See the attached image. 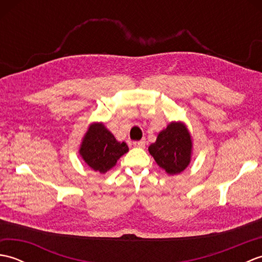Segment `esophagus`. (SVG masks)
Returning <instances> with one entry per match:
<instances>
[{"instance_id": "esophagus-1", "label": "esophagus", "mask_w": 262, "mask_h": 262, "mask_svg": "<svg viewBox=\"0 0 262 262\" xmlns=\"http://www.w3.org/2000/svg\"><path fill=\"white\" fill-rule=\"evenodd\" d=\"M145 144H146L145 140H141V141H138V142H134V143H133V145L136 146V147L144 148V147H145Z\"/></svg>"}]
</instances>
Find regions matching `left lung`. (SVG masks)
Listing matches in <instances>:
<instances>
[{
    "instance_id": "8db88e82",
    "label": "left lung",
    "mask_w": 262,
    "mask_h": 262,
    "mask_svg": "<svg viewBox=\"0 0 262 262\" xmlns=\"http://www.w3.org/2000/svg\"><path fill=\"white\" fill-rule=\"evenodd\" d=\"M148 152L168 174L181 173L190 164L192 155V138L187 126L171 121L148 146Z\"/></svg>"
}]
</instances>
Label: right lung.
<instances>
[{"label": "right lung", "mask_w": 262, "mask_h": 262, "mask_svg": "<svg viewBox=\"0 0 262 262\" xmlns=\"http://www.w3.org/2000/svg\"><path fill=\"white\" fill-rule=\"evenodd\" d=\"M128 152L125 142H118L102 122H92L82 138L80 157L93 171L104 174Z\"/></svg>", "instance_id": "right-lung-1"}]
</instances>
